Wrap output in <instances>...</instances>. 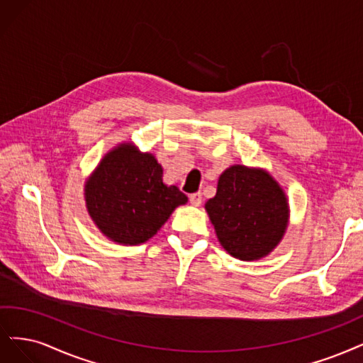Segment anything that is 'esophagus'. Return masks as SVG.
Returning a JSON list of instances; mask_svg holds the SVG:
<instances>
[{
    "mask_svg": "<svg viewBox=\"0 0 363 363\" xmlns=\"http://www.w3.org/2000/svg\"><path fill=\"white\" fill-rule=\"evenodd\" d=\"M190 203L194 206H199L202 203V194L201 193H193L190 194Z\"/></svg>",
    "mask_w": 363,
    "mask_h": 363,
    "instance_id": "obj_1",
    "label": "esophagus"
}]
</instances>
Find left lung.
I'll return each instance as SVG.
<instances>
[{
    "label": "left lung",
    "mask_w": 363,
    "mask_h": 363,
    "mask_svg": "<svg viewBox=\"0 0 363 363\" xmlns=\"http://www.w3.org/2000/svg\"><path fill=\"white\" fill-rule=\"evenodd\" d=\"M217 238L233 258L256 261L274 250L289 220L282 186L262 169L230 166L205 203Z\"/></svg>",
    "instance_id": "left-lung-1"
}]
</instances>
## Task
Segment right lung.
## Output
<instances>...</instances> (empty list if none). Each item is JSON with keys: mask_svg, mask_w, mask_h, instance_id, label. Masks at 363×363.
<instances>
[{"mask_svg": "<svg viewBox=\"0 0 363 363\" xmlns=\"http://www.w3.org/2000/svg\"><path fill=\"white\" fill-rule=\"evenodd\" d=\"M89 216L114 242L137 245L166 223L186 196L162 182V167L149 152L121 143L105 155L84 186Z\"/></svg>", "mask_w": 363, "mask_h": 363, "instance_id": "1", "label": "right lung"}]
</instances>
